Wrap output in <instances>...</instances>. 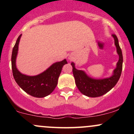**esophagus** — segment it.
<instances>
[{"instance_id": "1", "label": "esophagus", "mask_w": 134, "mask_h": 134, "mask_svg": "<svg viewBox=\"0 0 134 134\" xmlns=\"http://www.w3.org/2000/svg\"><path fill=\"white\" fill-rule=\"evenodd\" d=\"M68 59H69V60H72V57L71 56L69 57H68Z\"/></svg>"}]
</instances>
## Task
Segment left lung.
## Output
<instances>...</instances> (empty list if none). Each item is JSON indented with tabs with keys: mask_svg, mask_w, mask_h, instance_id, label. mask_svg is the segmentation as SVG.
Here are the masks:
<instances>
[{
	"mask_svg": "<svg viewBox=\"0 0 134 134\" xmlns=\"http://www.w3.org/2000/svg\"><path fill=\"white\" fill-rule=\"evenodd\" d=\"M112 37L114 39L116 53L119 58L111 76L103 79L93 78L89 76L84 70L77 69L74 63L73 62L71 63L72 72L77 87L80 92L85 96L91 98L103 96L110 91L116 85L120 77L123 64L122 52L116 35H112Z\"/></svg>",
	"mask_w": 134,
	"mask_h": 134,
	"instance_id": "obj_1",
	"label": "left lung"
}]
</instances>
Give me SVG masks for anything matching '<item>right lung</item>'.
<instances>
[{
	"mask_svg": "<svg viewBox=\"0 0 134 134\" xmlns=\"http://www.w3.org/2000/svg\"><path fill=\"white\" fill-rule=\"evenodd\" d=\"M22 35L18 38L12 53L11 63L13 76L18 86L26 93L36 98H44L51 94L56 87L63 66L67 64L66 59L52 64L39 74L27 76L19 72L16 66L19 44Z\"/></svg>",
	"mask_w": 134,
	"mask_h": 134,
	"instance_id": "obj_1",
	"label": "right lung"
}]
</instances>
